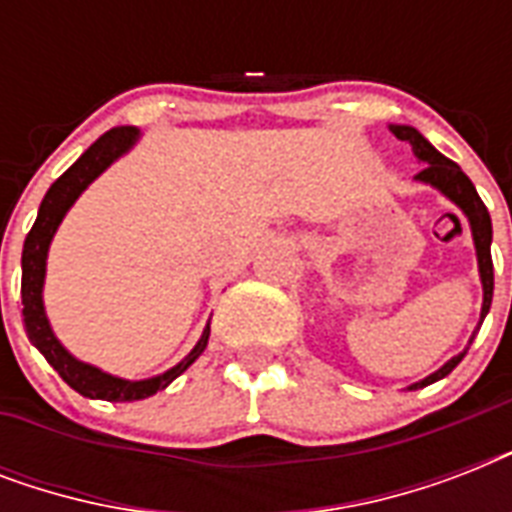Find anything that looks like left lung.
Returning a JSON list of instances; mask_svg holds the SVG:
<instances>
[{"label": "left lung", "mask_w": 512, "mask_h": 512, "mask_svg": "<svg viewBox=\"0 0 512 512\" xmlns=\"http://www.w3.org/2000/svg\"><path fill=\"white\" fill-rule=\"evenodd\" d=\"M390 132L396 135L398 140H406L409 146H412L414 156L425 162L422 172L414 175V180H420V183H428L433 188L444 193L446 199L454 201L457 207L462 209V215L468 217L470 223V233H473V244H476V255H478V273H481V284H484V305H481V321H478V329L484 324L486 313L492 308V295H494V265H492V217H489V209L478 196L476 185L470 183V177L460 170V164L452 162V159H446L444 154H438L436 148L430 146L428 140L422 138L420 132L414 130V127H406V124H390ZM476 329V332H478ZM473 342V337H470ZM468 348L457 353L454 358H449L438 372H433L430 377H425L422 382H414L412 390L425 388L430 382L444 380L446 374L452 372L454 366L460 364L462 358H465Z\"/></svg>", "instance_id": "1"}]
</instances>
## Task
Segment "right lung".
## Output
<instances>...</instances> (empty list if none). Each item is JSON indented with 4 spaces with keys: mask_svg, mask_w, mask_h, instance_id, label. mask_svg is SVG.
<instances>
[{
    "mask_svg": "<svg viewBox=\"0 0 512 512\" xmlns=\"http://www.w3.org/2000/svg\"><path fill=\"white\" fill-rule=\"evenodd\" d=\"M140 132L135 127H114L106 135H100L63 175L50 185V191L44 193L42 204H39V215H36L34 228L28 231L26 241H23V257H20V268H23V279H20V297H23V324H26L28 340L34 342L39 353L47 358V364L63 377V380L87 398H103V401H140V398L154 396L156 390H164L175 377L188 369L196 358L204 353L209 340V324L204 329L201 340L196 342V348L180 361L177 366L167 369L164 374L148 377V380H122L114 374L103 372L98 366L84 364L79 358L68 353L60 340L52 335L50 321L44 313L42 303V287H44V271H47V249L50 241L58 231L60 220L66 217L79 193L87 185L106 172L111 164L122 154H127Z\"/></svg>",
    "mask_w": 512,
    "mask_h": 512,
    "instance_id": "right-lung-1",
    "label": "right lung"
}]
</instances>
